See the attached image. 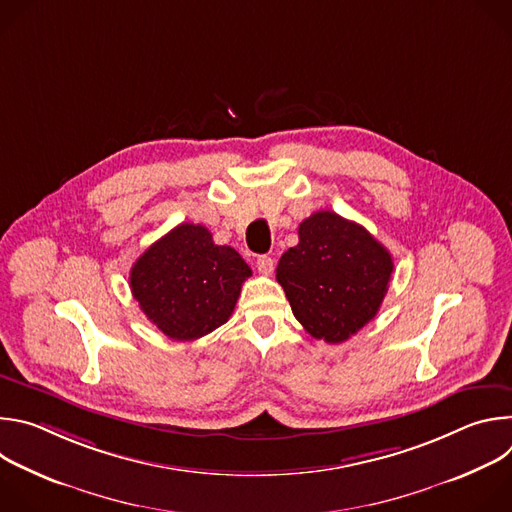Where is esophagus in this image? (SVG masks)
Masks as SVG:
<instances>
[{
	"instance_id": "esophagus-1",
	"label": "esophagus",
	"mask_w": 512,
	"mask_h": 512,
	"mask_svg": "<svg viewBox=\"0 0 512 512\" xmlns=\"http://www.w3.org/2000/svg\"><path fill=\"white\" fill-rule=\"evenodd\" d=\"M273 259L271 257H267V255H261L259 259H257V269H259V273H263V275H271L273 273Z\"/></svg>"
}]
</instances>
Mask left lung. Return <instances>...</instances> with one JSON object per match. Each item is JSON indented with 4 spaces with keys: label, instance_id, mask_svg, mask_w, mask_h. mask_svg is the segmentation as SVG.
<instances>
[{
    "label": "left lung",
    "instance_id": "left-lung-1",
    "mask_svg": "<svg viewBox=\"0 0 512 512\" xmlns=\"http://www.w3.org/2000/svg\"><path fill=\"white\" fill-rule=\"evenodd\" d=\"M298 235L279 259L277 281L306 332L340 344L377 316L393 257L367 229L330 210L308 216Z\"/></svg>",
    "mask_w": 512,
    "mask_h": 512
}]
</instances>
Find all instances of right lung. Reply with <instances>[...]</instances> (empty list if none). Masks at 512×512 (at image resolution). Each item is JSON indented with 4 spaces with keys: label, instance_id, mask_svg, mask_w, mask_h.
<instances>
[{
    "label": "right lung",
    "instance_id": "right-lung-1",
    "mask_svg": "<svg viewBox=\"0 0 512 512\" xmlns=\"http://www.w3.org/2000/svg\"><path fill=\"white\" fill-rule=\"evenodd\" d=\"M247 277L251 269L233 247L214 245L202 225L182 223L133 263L129 287L168 338L196 340L231 318Z\"/></svg>",
    "mask_w": 512,
    "mask_h": 512
}]
</instances>
